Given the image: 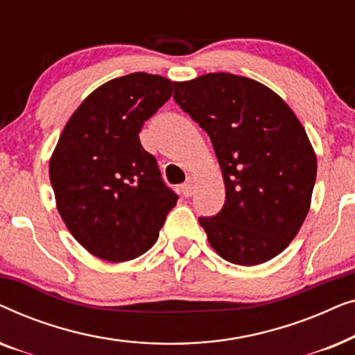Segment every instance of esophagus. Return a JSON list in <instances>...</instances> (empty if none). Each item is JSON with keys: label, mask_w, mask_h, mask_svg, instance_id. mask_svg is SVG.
Listing matches in <instances>:
<instances>
[{"label": "esophagus", "mask_w": 355, "mask_h": 355, "mask_svg": "<svg viewBox=\"0 0 355 355\" xmlns=\"http://www.w3.org/2000/svg\"><path fill=\"white\" fill-rule=\"evenodd\" d=\"M181 192H182L184 197H191L192 196V193H193V179L192 178H189L187 181L182 184Z\"/></svg>", "instance_id": "34e87169"}]
</instances>
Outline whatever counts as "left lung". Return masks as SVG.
<instances>
[{"label": "left lung", "mask_w": 355, "mask_h": 355, "mask_svg": "<svg viewBox=\"0 0 355 355\" xmlns=\"http://www.w3.org/2000/svg\"><path fill=\"white\" fill-rule=\"evenodd\" d=\"M173 98L208 134L225 179V205L198 218L210 245L244 266L281 254L307 216L317 179L293 110L260 82L227 72L174 82Z\"/></svg>", "instance_id": "1"}]
</instances>
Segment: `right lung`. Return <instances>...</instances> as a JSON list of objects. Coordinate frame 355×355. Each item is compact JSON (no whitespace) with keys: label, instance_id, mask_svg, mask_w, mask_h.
<instances>
[{"label":"right lung","instance_id":"right-lung-1","mask_svg":"<svg viewBox=\"0 0 355 355\" xmlns=\"http://www.w3.org/2000/svg\"><path fill=\"white\" fill-rule=\"evenodd\" d=\"M173 82L134 72L98 87L67 121L50 159V181L67 230L92 255L128 261L158 239L178 196L142 147L144 123Z\"/></svg>","mask_w":355,"mask_h":355}]
</instances>
